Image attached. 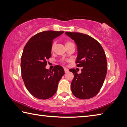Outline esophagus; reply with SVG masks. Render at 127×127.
I'll return each instance as SVG.
<instances>
[{
	"label": "esophagus",
	"instance_id": "esophagus-1",
	"mask_svg": "<svg viewBox=\"0 0 127 127\" xmlns=\"http://www.w3.org/2000/svg\"><path fill=\"white\" fill-rule=\"evenodd\" d=\"M64 71H65V73H66V72H68V70L67 69V68H66V67H64Z\"/></svg>",
	"mask_w": 127,
	"mask_h": 127
}]
</instances>
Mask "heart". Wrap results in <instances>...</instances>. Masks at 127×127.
Wrapping results in <instances>:
<instances>
[{
  "label": "heart",
  "instance_id": "1",
  "mask_svg": "<svg viewBox=\"0 0 127 127\" xmlns=\"http://www.w3.org/2000/svg\"><path fill=\"white\" fill-rule=\"evenodd\" d=\"M71 43H72V42H70V41H66V42H65V46H66L68 45V44H71ZM55 44V43H53L52 44V46H51V50H53V48H54Z\"/></svg>",
  "mask_w": 127,
  "mask_h": 127
}]
</instances>
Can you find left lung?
I'll return each instance as SVG.
<instances>
[{"label":"left lung","instance_id":"8db88e82","mask_svg":"<svg viewBox=\"0 0 127 127\" xmlns=\"http://www.w3.org/2000/svg\"><path fill=\"white\" fill-rule=\"evenodd\" d=\"M76 43L77 67H83L78 74L75 68L69 71L74 77L71 84L73 95L81 99L95 96L103 85L107 72L105 52L99 42L90 35L77 32H65Z\"/></svg>","mask_w":127,"mask_h":127}]
</instances>
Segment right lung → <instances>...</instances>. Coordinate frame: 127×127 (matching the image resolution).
<instances>
[{"label": "right lung", "instance_id": "obj_1", "mask_svg": "<svg viewBox=\"0 0 127 127\" xmlns=\"http://www.w3.org/2000/svg\"><path fill=\"white\" fill-rule=\"evenodd\" d=\"M64 31H46L33 35L26 43L22 55V77L27 89L39 99H47L56 92L59 82L65 74L63 67L55 66L52 71L46 68L51 56L55 38Z\"/></svg>", "mask_w": 127, "mask_h": 127}]
</instances>
